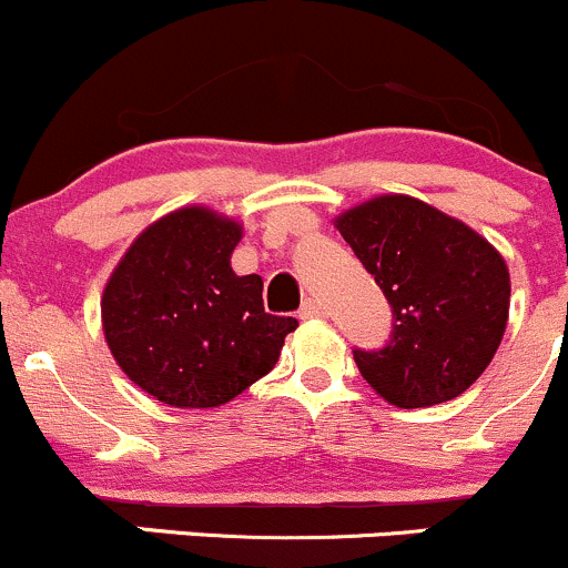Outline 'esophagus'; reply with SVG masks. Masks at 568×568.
Wrapping results in <instances>:
<instances>
[{"instance_id": "1", "label": "esophagus", "mask_w": 568, "mask_h": 568, "mask_svg": "<svg viewBox=\"0 0 568 568\" xmlns=\"http://www.w3.org/2000/svg\"><path fill=\"white\" fill-rule=\"evenodd\" d=\"M300 316L302 318H324L326 311H324V305H321L318 300H305V305H302Z\"/></svg>"}]
</instances>
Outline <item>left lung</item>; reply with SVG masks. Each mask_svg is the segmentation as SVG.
Wrapping results in <instances>:
<instances>
[{
  "label": "left lung",
  "instance_id": "8db88e82",
  "mask_svg": "<svg viewBox=\"0 0 568 568\" xmlns=\"http://www.w3.org/2000/svg\"><path fill=\"white\" fill-rule=\"evenodd\" d=\"M393 307L390 341L354 348L363 379L393 406L456 398L495 357L511 280L503 255L454 216L406 194H382L335 220Z\"/></svg>",
  "mask_w": 568,
  "mask_h": 568
}]
</instances>
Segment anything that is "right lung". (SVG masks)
Listing matches in <instances>:
<instances>
[{
    "label": "right lung",
    "mask_w": 568,
    "mask_h": 568,
    "mask_svg": "<svg viewBox=\"0 0 568 568\" xmlns=\"http://www.w3.org/2000/svg\"><path fill=\"white\" fill-rule=\"evenodd\" d=\"M236 220L186 205L134 239L101 296L106 346L123 374L162 404L209 409L274 368L291 316L263 311V280L239 277Z\"/></svg>",
    "instance_id": "right-lung-1"
}]
</instances>
